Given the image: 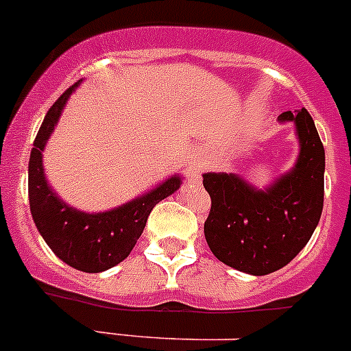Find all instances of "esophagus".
Instances as JSON below:
<instances>
[{"instance_id": "esophagus-1", "label": "esophagus", "mask_w": 351, "mask_h": 351, "mask_svg": "<svg viewBox=\"0 0 351 351\" xmlns=\"http://www.w3.org/2000/svg\"><path fill=\"white\" fill-rule=\"evenodd\" d=\"M207 165V151L204 147H200V145H197V147L191 149V153L188 154V158H186V167L190 169L191 173H198L202 172L204 169H206Z\"/></svg>"}]
</instances>
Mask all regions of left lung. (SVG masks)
I'll return each mask as SVG.
<instances>
[{
  "label": "left lung",
  "instance_id": "1",
  "mask_svg": "<svg viewBox=\"0 0 351 351\" xmlns=\"http://www.w3.org/2000/svg\"><path fill=\"white\" fill-rule=\"evenodd\" d=\"M280 123H293L299 137L295 167L258 190L235 173H204L210 210L204 234L213 255L228 267L265 276L299 255L324 209L325 151L306 108L287 110Z\"/></svg>",
  "mask_w": 351,
  "mask_h": 351
}]
</instances>
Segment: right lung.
I'll use <instances>...</instances> for the list:
<instances>
[{
  "label": "right lung",
  "mask_w": 351,
  "mask_h": 351,
  "mask_svg": "<svg viewBox=\"0 0 351 351\" xmlns=\"http://www.w3.org/2000/svg\"><path fill=\"white\" fill-rule=\"evenodd\" d=\"M79 84L80 80L70 86L49 108L33 142L27 167L29 209L40 235L58 258L77 271L104 272L130 255L153 207L178 191L182 181L179 176H172L142 197L105 213H82L64 204L47 184L42 153L63 107Z\"/></svg>",
  "instance_id": "right-lung-1"
}]
</instances>
